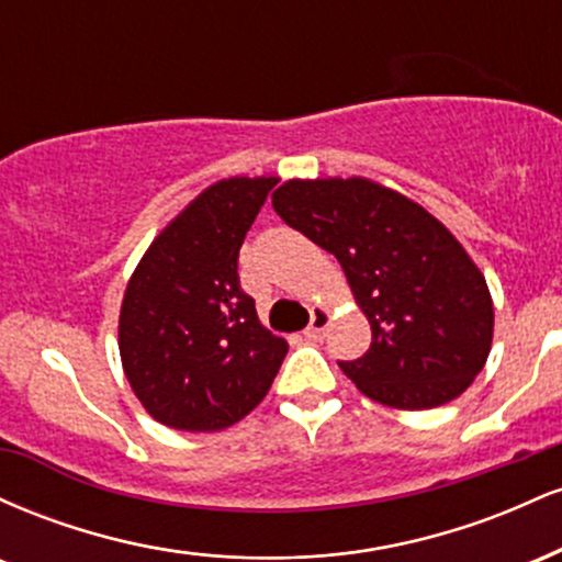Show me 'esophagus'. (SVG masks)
Segmentation results:
<instances>
[{"label": "esophagus", "mask_w": 562, "mask_h": 562, "mask_svg": "<svg viewBox=\"0 0 562 562\" xmlns=\"http://www.w3.org/2000/svg\"><path fill=\"white\" fill-rule=\"evenodd\" d=\"M330 322H333V314L327 312V308H322V306L314 308L312 322H308V327H306V338H322L327 327H330Z\"/></svg>", "instance_id": "esophagus-1"}]
</instances>
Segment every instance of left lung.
Listing matches in <instances>:
<instances>
[{
  "label": "left lung",
  "mask_w": 562,
  "mask_h": 562,
  "mask_svg": "<svg viewBox=\"0 0 562 562\" xmlns=\"http://www.w3.org/2000/svg\"><path fill=\"white\" fill-rule=\"evenodd\" d=\"M277 216L333 254L372 327L357 362H340L372 402L434 409L486 364L494 303L486 277L434 214L364 177L288 179Z\"/></svg>",
  "instance_id": "1"
}]
</instances>
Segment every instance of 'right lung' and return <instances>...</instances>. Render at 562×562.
<instances>
[{
  "label": "right lung",
  "mask_w": 562,
  "mask_h": 562,
  "mask_svg": "<svg viewBox=\"0 0 562 562\" xmlns=\"http://www.w3.org/2000/svg\"><path fill=\"white\" fill-rule=\"evenodd\" d=\"M277 177L205 187L158 232L128 277L119 351L153 420L214 434L261 404L288 353L240 288L237 256Z\"/></svg>",
  "instance_id": "add662e5"
}]
</instances>
